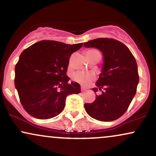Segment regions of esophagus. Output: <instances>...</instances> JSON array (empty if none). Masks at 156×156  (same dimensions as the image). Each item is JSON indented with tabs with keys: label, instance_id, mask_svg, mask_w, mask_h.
I'll return each mask as SVG.
<instances>
[{
	"label": "esophagus",
	"instance_id": "1",
	"mask_svg": "<svg viewBox=\"0 0 156 156\" xmlns=\"http://www.w3.org/2000/svg\"><path fill=\"white\" fill-rule=\"evenodd\" d=\"M80 90H81V92H84V91L86 90V89L83 88V87H81V88H80Z\"/></svg>",
	"mask_w": 156,
	"mask_h": 156
}]
</instances>
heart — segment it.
<instances>
[{
  "mask_svg": "<svg viewBox=\"0 0 156 156\" xmlns=\"http://www.w3.org/2000/svg\"><path fill=\"white\" fill-rule=\"evenodd\" d=\"M98 53H100V52L94 49L89 50V51H87V55L98 54ZM73 78H74L75 80L78 81V83L82 84V85H87V84H88L94 78V76H93V74H92V73L78 72L73 75Z\"/></svg>",
  "mask_w": 156,
  "mask_h": 156,
  "instance_id": "1",
  "label": "heart"
}]
</instances>
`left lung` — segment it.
I'll return each instance as SVG.
<instances>
[{
  "mask_svg": "<svg viewBox=\"0 0 156 156\" xmlns=\"http://www.w3.org/2000/svg\"><path fill=\"white\" fill-rule=\"evenodd\" d=\"M96 48L104 56L102 73L96 82L101 91L92 103H85L86 112L97 120L108 122L118 119L128 110L136 93L139 73L136 62L128 48L112 38H98L83 43ZM94 93L98 89H93Z\"/></svg>",
  "mask_w": 156,
  "mask_h": 156,
  "instance_id": "left-lung-1",
  "label": "left lung"
}]
</instances>
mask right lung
Returning <instances> with one entry per match:
<instances>
[{"mask_svg":"<svg viewBox=\"0 0 156 156\" xmlns=\"http://www.w3.org/2000/svg\"><path fill=\"white\" fill-rule=\"evenodd\" d=\"M83 43L66 44L42 40L22 52L15 65V84L27 113L40 119L59 114L68 94L80 92V84L68 83L69 57Z\"/></svg>","mask_w":156,"mask_h":156,"instance_id":"1","label":"right lung"}]
</instances>
